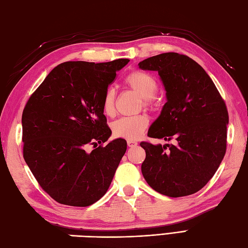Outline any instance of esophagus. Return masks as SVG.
Segmentation results:
<instances>
[{"label": "esophagus", "mask_w": 248, "mask_h": 248, "mask_svg": "<svg viewBox=\"0 0 248 248\" xmlns=\"http://www.w3.org/2000/svg\"><path fill=\"white\" fill-rule=\"evenodd\" d=\"M127 144L129 148H133V147H136L137 146V141H135V140H130L128 139L127 140Z\"/></svg>", "instance_id": "esophagus-1"}]
</instances>
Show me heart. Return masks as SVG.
Returning a JSON list of instances; mask_svg holds the SVG:
<instances>
[{
	"instance_id": "heart-1",
	"label": "heart",
	"mask_w": 248,
	"mask_h": 248,
	"mask_svg": "<svg viewBox=\"0 0 248 248\" xmlns=\"http://www.w3.org/2000/svg\"><path fill=\"white\" fill-rule=\"evenodd\" d=\"M125 85L142 98V105L146 109L155 110L158 107L156 93L158 81L152 74L144 71H133L125 78ZM102 112L106 116L114 115L115 91L109 87L106 91L101 101ZM149 125V118L146 114L123 116L112 124V133L115 137L124 139H137Z\"/></svg>"
}]
</instances>
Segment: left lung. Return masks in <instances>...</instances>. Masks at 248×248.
<instances>
[{
  "mask_svg": "<svg viewBox=\"0 0 248 248\" xmlns=\"http://www.w3.org/2000/svg\"><path fill=\"white\" fill-rule=\"evenodd\" d=\"M138 66L157 71L166 90L167 102L148 136L174 141L165 146L140 142L146 150L141 164L144 179L170 198L198 192L212 179L226 154V102L205 70L188 56L163 53Z\"/></svg>",
  "mask_w": 248,
  "mask_h": 248,
  "instance_id": "obj_1",
  "label": "left lung"
}]
</instances>
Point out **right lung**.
Wrapping results in <instances>:
<instances>
[{
    "instance_id": "1",
    "label": "right lung",
    "mask_w": 248,
    "mask_h": 248,
    "mask_svg": "<svg viewBox=\"0 0 248 248\" xmlns=\"http://www.w3.org/2000/svg\"><path fill=\"white\" fill-rule=\"evenodd\" d=\"M128 62H62L27 101L21 120L23 158L56 202L86 207L108 190L127 143L119 138L102 146L111 129L101 101ZM88 145L94 148L92 153L86 150Z\"/></svg>"
}]
</instances>
